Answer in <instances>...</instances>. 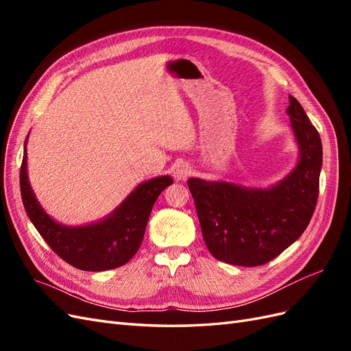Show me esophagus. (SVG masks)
<instances>
[{"mask_svg":"<svg viewBox=\"0 0 351 351\" xmlns=\"http://www.w3.org/2000/svg\"><path fill=\"white\" fill-rule=\"evenodd\" d=\"M190 174H192V167H190L187 162L178 164L174 168V178L177 180V182H184V180H187V177Z\"/></svg>","mask_w":351,"mask_h":351,"instance_id":"esophagus-1","label":"esophagus"}]
</instances>
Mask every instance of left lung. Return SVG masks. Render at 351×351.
<instances>
[{
	"label": "left lung",
	"mask_w": 351,
	"mask_h": 351,
	"mask_svg": "<svg viewBox=\"0 0 351 351\" xmlns=\"http://www.w3.org/2000/svg\"><path fill=\"white\" fill-rule=\"evenodd\" d=\"M290 98L287 114L299 145L293 171L268 189L189 178L206 247L215 259L259 267L299 239L316 208L322 168V142L302 105Z\"/></svg>",
	"instance_id": "8db88e82"
}]
</instances>
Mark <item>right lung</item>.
Masks as SVG:
<instances>
[{
	"mask_svg": "<svg viewBox=\"0 0 351 351\" xmlns=\"http://www.w3.org/2000/svg\"><path fill=\"white\" fill-rule=\"evenodd\" d=\"M26 143L20 167V192L32 224L58 256L82 271H107L123 267L139 250L152 206L162 190L173 184L169 176L137 186L112 214L82 227L61 226L40 208L27 180Z\"/></svg>",
	"mask_w": 351,
	"mask_h": 351,
	"instance_id": "right-lung-1",
	"label": "right lung"
}]
</instances>
